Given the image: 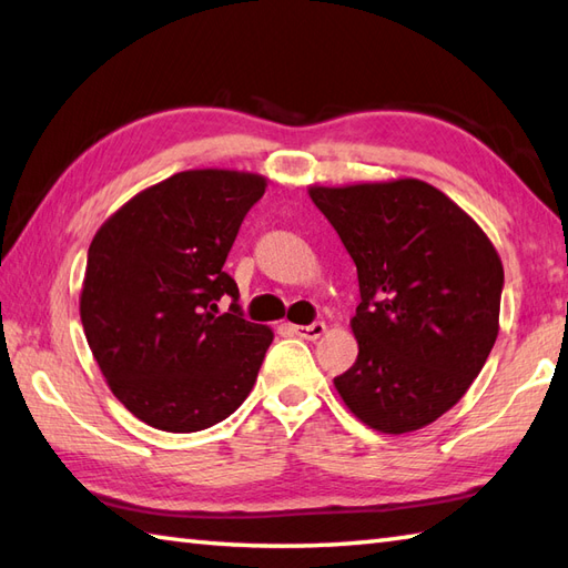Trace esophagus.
I'll use <instances>...</instances> for the list:
<instances>
[{
	"label": "esophagus",
	"mask_w": 568,
	"mask_h": 568,
	"mask_svg": "<svg viewBox=\"0 0 568 568\" xmlns=\"http://www.w3.org/2000/svg\"><path fill=\"white\" fill-rule=\"evenodd\" d=\"M293 332L300 336V339H307V342H315L320 336L327 332V324L324 322H312V324H295Z\"/></svg>",
	"instance_id": "esophagus-1"
}]
</instances>
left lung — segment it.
Masks as SVG:
<instances>
[{
    "instance_id": "8db88e82",
    "label": "left lung",
    "mask_w": 568,
    "mask_h": 568,
    "mask_svg": "<svg viewBox=\"0 0 568 568\" xmlns=\"http://www.w3.org/2000/svg\"><path fill=\"white\" fill-rule=\"evenodd\" d=\"M356 263V364L334 378L385 434L429 425L462 400L498 336L503 263L456 202L422 180L310 187Z\"/></svg>"
}]
</instances>
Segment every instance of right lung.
<instances>
[{
    "label": "right lung",
    "mask_w": 568,
    "mask_h": 568,
    "mask_svg": "<svg viewBox=\"0 0 568 568\" xmlns=\"http://www.w3.org/2000/svg\"><path fill=\"white\" fill-rule=\"evenodd\" d=\"M263 192L253 173H175L131 197L92 239L82 329L119 403L155 429H207L256 383L273 332L244 320L222 268ZM226 296L233 305L220 313Z\"/></svg>",
    "instance_id": "add662e5"
}]
</instances>
